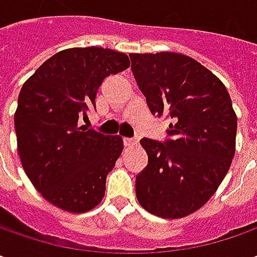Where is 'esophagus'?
<instances>
[{
	"instance_id": "esophagus-1",
	"label": "esophagus",
	"mask_w": 257,
	"mask_h": 257,
	"mask_svg": "<svg viewBox=\"0 0 257 257\" xmlns=\"http://www.w3.org/2000/svg\"><path fill=\"white\" fill-rule=\"evenodd\" d=\"M123 142L125 147H133V146H137V143H139L137 139H128V137H125Z\"/></svg>"
}]
</instances>
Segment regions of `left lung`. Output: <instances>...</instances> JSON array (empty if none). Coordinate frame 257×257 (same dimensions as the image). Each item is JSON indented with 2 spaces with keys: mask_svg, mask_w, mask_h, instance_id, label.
<instances>
[{
  "mask_svg": "<svg viewBox=\"0 0 257 257\" xmlns=\"http://www.w3.org/2000/svg\"><path fill=\"white\" fill-rule=\"evenodd\" d=\"M132 71L153 115H167L164 143L142 139L149 164L136 177L137 200L152 214L180 219L199 210L229 172L237 117L222 81L179 53L130 54Z\"/></svg>",
  "mask_w": 257,
  "mask_h": 257,
  "instance_id": "left-lung-1",
  "label": "left lung"
}]
</instances>
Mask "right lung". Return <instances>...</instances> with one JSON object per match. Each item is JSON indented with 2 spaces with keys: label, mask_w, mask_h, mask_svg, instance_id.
Wrapping results in <instances>:
<instances>
[{
  "label": "right lung",
  "mask_w": 257,
  "mask_h": 257,
  "mask_svg": "<svg viewBox=\"0 0 257 257\" xmlns=\"http://www.w3.org/2000/svg\"><path fill=\"white\" fill-rule=\"evenodd\" d=\"M128 67V55L110 48H67L23 85L14 115L18 154L28 179L55 207L84 213L104 197L123 140L81 125L80 118L95 108L104 78Z\"/></svg>",
  "instance_id": "right-lung-1"
}]
</instances>
